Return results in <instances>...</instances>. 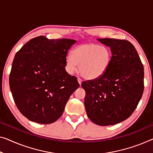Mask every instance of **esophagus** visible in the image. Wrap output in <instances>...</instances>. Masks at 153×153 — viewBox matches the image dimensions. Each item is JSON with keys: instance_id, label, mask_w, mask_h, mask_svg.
<instances>
[{"instance_id": "esophagus-1", "label": "esophagus", "mask_w": 153, "mask_h": 153, "mask_svg": "<svg viewBox=\"0 0 153 153\" xmlns=\"http://www.w3.org/2000/svg\"><path fill=\"white\" fill-rule=\"evenodd\" d=\"M77 81H78V82H79V84H80L81 85V84H82V79L80 77H77Z\"/></svg>"}]
</instances>
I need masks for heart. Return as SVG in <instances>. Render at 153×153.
<instances>
[{"instance_id": "heart-1", "label": "heart", "mask_w": 153, "mask_h": 153, "mask_svg": "<svg viewBox=\"0 0 153 153\" xmlns=\"http://www.w3.org/2000/svg\"><path fill=\"white\" fill-rule=\"evenodd\" d=\"M112 60L110 48L93 42L77 45L72 54L66 57V69L74 74L79 65V74L84 78L94 80L101 77L108 70Z\"/></svg>"}]
</instances>
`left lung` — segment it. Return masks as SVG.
<instances>
[{
  "instance_id": "left-lung-1",
  "label": "left lung",
  "mask_w": 153,
  "mask_h": 153,
  "mask_svg": "<svg viewBox=\"0 0 153 153\" xmlns=\"http://www.w3.org/2000/svg\"><path fill=\"white\" fill-rule=\"evenodd\" d=\"M109 47L112 60L101 77L84 81V106L89 119L100 126H109L128 118L143 91V67L135 47L129 41L98 38Z\"/></svg>"
}]
</instances>
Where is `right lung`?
<instances>
[{
    "mask_svg": "<svg viewBox=\"0 0 153 153\" xmlns=\"http://www.w3.org/2000/svg\"><path fill=\"white\" fill-rule=\"evenodd\" d=\"M76 42L41 36L15 55L10 90L18 110L28 120L48 124L62 115L68 100L79 86L77 77L65 69L68 50Z\"/></svg>",
    "mask_w": 153,
    "mask_h": 153,
    "instance_id": "1",
    "label": "right lung"
}]
</instances>
